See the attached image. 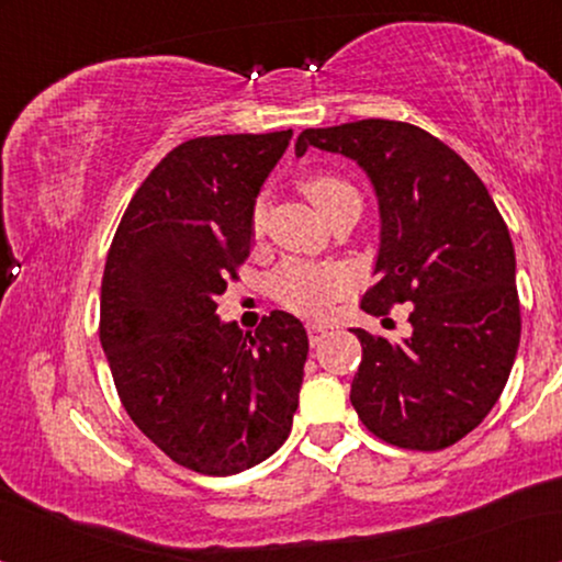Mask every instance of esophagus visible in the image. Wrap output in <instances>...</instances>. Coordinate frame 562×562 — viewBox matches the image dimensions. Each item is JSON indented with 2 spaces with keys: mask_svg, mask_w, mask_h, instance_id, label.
Masks as SVG:
<instances>
[{
  "mask_svg": "<svg viewBox=\"0 0 562 562\" xmlns=\"http://www.w3.org/2000/svg\"><path fill=\"white\" fill-rule=\"evenodd\" d=\"M306 335H310L312 345H319L327 337V327L317 325V322H310V325H306Z\"/></svg>",
  "mask_w": 562,
  "mask_h": 562,
  "instance_id": "34e87169",
  "label": "esophagus"
}]
</instances>
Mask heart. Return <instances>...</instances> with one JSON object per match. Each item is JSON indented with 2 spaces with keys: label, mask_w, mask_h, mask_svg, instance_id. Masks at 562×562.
I'll list each match as a JSON object with an SVG mask.
<instances>
[{
  "label": "heart",
  "mask_w": 562,
  "mask_h": 562,
  "mask_svg": "<svg viewBox=\"0 0 562 562\" xmlns=\"http://www.w3.org/2000/svg\"><path fill=\"white\" fill-rule=\"evenodd\" d=\"M304 194L312 199L314 206L329 217L348 196H358L348 181L329 173H312L302 181ZM266 222V202L260 199L252 210V229L260 233ZM350 286V273L340 266H312L291 263L279 271L273 281V294L286 310L306 317H325L333 304Z\"/></svg>",
  "instance_id": "1"
}]
</instances>
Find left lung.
Masks as SVG:
<instances>
[{
    "instance_id": "1",
    "label": "left lung",
    "mask_w": 562,
    "mask_h": 562,
    "mask_svg": "<svg viewBox=\"0 0 562 562\" xmlns=\"http://www.w3.org/2000/svg\"><path fill=\"white\" fill-rule=\"evenodd\" d=\"M319 148L356 160L379 202L375 283L363 312L412 302L402 342L352 327L363 345L350 402L381 440L442 450L498 402L519 348L517 258L502 214L471 166L422 127L394 120L304 130L296 156Z\"/></svg>"
}]
</instances>
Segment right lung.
<instances>
[{
	"instance_id": "obj_1",
	"label": "right lung",
	"mask_w": 562,
	"mask_h": 562,
	"mask_svg": "<svg viewBox=\"0 0 562 562\" xmlns=\"http://www.w3.org/2000/svg\"><path fill=\"white\" fill-rule=\"evenodd\" d=\"M289 140L291 130L181 143L135 191L106 256L99 340L122 406L168 458L204 475L273 456L299 406L302 322L271 312L243 333L217 314Z\"/></svg>"
}]
</instances>
